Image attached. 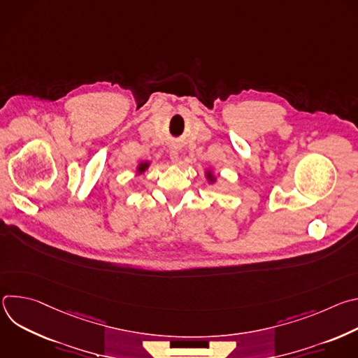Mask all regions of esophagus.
<instances>
[{
	"label": "esophagus",
	"mask_w": 358,
	"mask_h": 358,
	"mask_svg": "<svg viewBox=\"0 0 358 358\" xmlns=\"http://www.w3.org/2000/svg\"><path fill=\"white\" fill-rule=\"evenodd\" d=\"M180 152H178V148H176V147H171L170 148V159H171V162L173 163H178V160H180Z\"/></svg>",
	"instance_id": "1"
}]
</instances>
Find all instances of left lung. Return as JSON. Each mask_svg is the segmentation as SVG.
I'll return each mask as SVG.
<instances>
[{
    "label": "left lung",
    "instance_id": "obj_1",
    "mask_svg": "<svg viewBox=\"0 0 358 358\" xmlns=\"http://www.w3.org/2000/svg\"><path fill=\"white\" fill-rule=\"evenodd\" d=\"M206 178L208 181V184H215L217 182V176L214 174V171L211 169H207L206 171Z\"/></svg>",
    "mask_w": 358,
    "mask_h": 358
}]
</instances>
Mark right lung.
<instances>
[{"instance_id": "obj_1", "label": "right lung", "mask_w": 358, "mask_h": 358, "mask_svg": "<svg viewBox=\"0 0 358 358\" xmlns=\"http://www.w3.org/2000/svg\"><path fill=\"white\" fill-rule=\"evenodd\" d=\"M148 167H150V162H141V163L137 164L136 173H137L138 176H141V174H144V173L148 170Z\"/></svg>"}]
</instances>
